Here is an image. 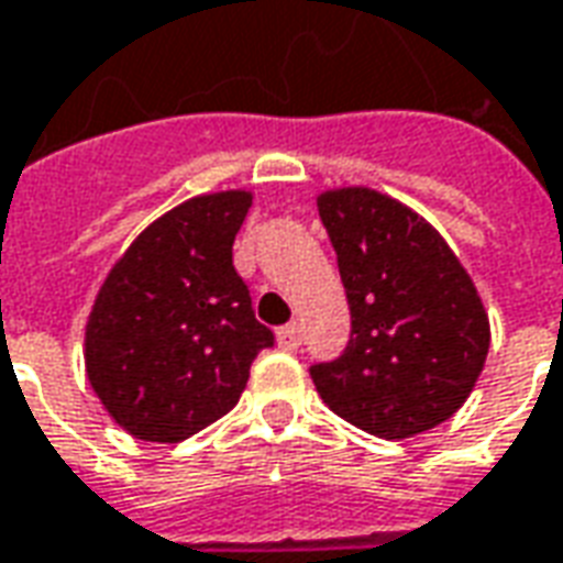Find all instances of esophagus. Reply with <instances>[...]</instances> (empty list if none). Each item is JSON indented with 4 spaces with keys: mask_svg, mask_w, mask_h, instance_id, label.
I'll list each match as a JSON object with an SVG mask.
<instances>
[{
    "mask_svg": "<svg viewBox=\"0 0 563 563\" xmlns=\"http://www.w3.org/2000/svg\"><path fill=\"white\" fill-rule=\"evenodd\" d=\"M277 344L283 350H298L301 347V335H298V325H283L277 329Z\"/></svg>",
    "mask_w": 563,
    "mask_h": 563,
    "instance_id": "1",
    "label": "esophagus"
}]
</instances>
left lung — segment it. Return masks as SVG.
I'll list each match as a JSON object with an SVG mask.
<instances>
[{
  "label": "left lung",
  "mask_w": 563,
  "mask_h": 563,
  "mask_svg": "<svg viewBox=\"0 0 563 563\" xmlns=\"http://www.w3.org/2000/svg\"><path fill=\"white\" fill-rule=\"evenodd\" d=\"M350 305V341L310 365L322 402L377 439H411L470 399L490 347L473 277L435 228L390 195L322 191Z\"/></svg>",
  "instance_id": "obj_1"
}]
</instances>
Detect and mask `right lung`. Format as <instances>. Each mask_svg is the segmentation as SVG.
<instances>
[{
  "label": "right lung",
  "mask_w": 563,
  "mask_h": 563,
  "mask_svg": "<svg viewBox=\"0 0 563 563\" xmlns=\"http://www.w3.org/2000/svg\"><path fill=\"white\" fill-rule=\"evenodd\" d=\"M253 191L198 195L155 219L118 258L85 325V368L118 427L183 442L228 415L258 350L274 344L234 271Z\"/></svg>",
  "instance_id": "obj_1"
}]
</instances>
